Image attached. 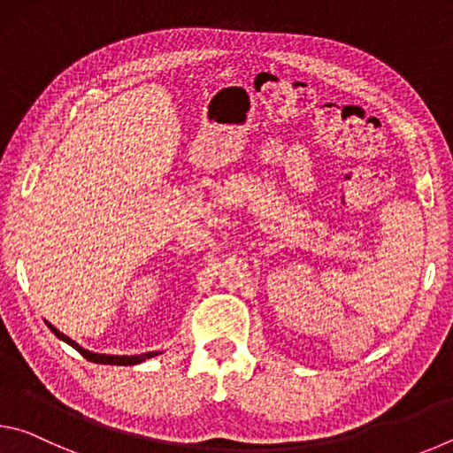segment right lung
Here are the masks:
<instances>
[{
    "instance_id": "add662e5",
    "label": "right lung",
    "mask_w": 453,
    "mask_h": 453,
    "mask_svg": "<svg viewBox=\"0 0 453 453\" xmlns=\"http://www.w3.org/2000/svg\"><path fill=\"white\" fill-rule=\"evenodd\" d=\"M48 327L51 329L53 334H56V335L59 337L61 342L70 343V346H72L73 349H78L83 357L89 359V362H94V364H105V365H135V364L145 362V359L156 357L157 354H162V351H148V354H142V356H107V354H94V351L83 349V348L80 346V343H75V342L72 340V337H67V335L61 334L58 327H53L51 324H48Z\"/></svg>"
}]
</instances>
